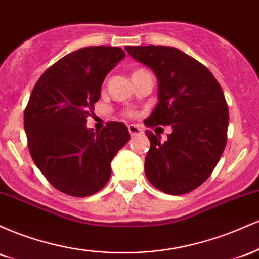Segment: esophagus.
Listing matches in <instances>:
<instances>
[{
  "instance_id": "1",
  "label": "esophagus",
  "mask_w": 259,
  "mask_h": 259,
  "mask_svg": "<svg viewBox=\"0 0 259 259\" xmlns=\"http://www.w3.org/2000/svg\"><path fill=\"white\" fill-rule=\"evenodd\" d=\"M127 129H129V133H130V135H132V136L139 135V134L142 133L141 127L138 126V125H133V124H132V125L127 126Z\"/></svg>"
}]
</instances>
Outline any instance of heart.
Masks as SVG:
<instances>
[{"mask_svg": "<svg viewBox=\"0 0 259 259\" xmlns=\"http://www.w3.org/2000/svg\"><path fill=\"white\" fill-rule=\"evenodd\" d=\"M139 72H142V69L135 70V72H134V73H139ZM126 114H127V115H133V111H126Z\"/></svg>", "mask_w": 259, "mask_h": 259, "instance_id": "1", "label": "heart"}]
</instances>
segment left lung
Returning <instances> with one entry per match:
<instances>
[{
    "label": "left lung",
    "instance_id": "8db88e82",
    "mask_svg": "<svg viewBox=\"0 0 259 259\" xmlns=\"http://www.w3.org/2000/svg\"><path fill=\"white\" fill-rule=\"evenodd\" d=\"M125 50L158 79V103L146 126L173 127L164 142L146 132L151 142L145 158L147 179L165 194H187L209 178L227 145L224 92L203 64L180 50L153 45Z\"/></svg>",
    "mask_w": 259,
    "mask_h": 259
}]
</instances>
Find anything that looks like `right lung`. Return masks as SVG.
I'll list each match as a JSON object with an SVG mask.
<instances>
[{
	"mask_svg": "<svg viewBox=\"0 0 259 259\" xmlns=\"http://www.w3.org/2000/svg\"><path fill=\"white\" fill-rule=\"evenodd\" d=\"M125 57L120 47L91 46L64 56L35 84L24 111L32 160L53 187L74 197L96 194L111 178V162L130 140L127 127L109 121L86 127L101 86Z\"/></svg>",
	"mask_w": 259,
	"mask_h": 259,
	"instance_id": "1",
	"label": "right lung"
}]
</instances>
